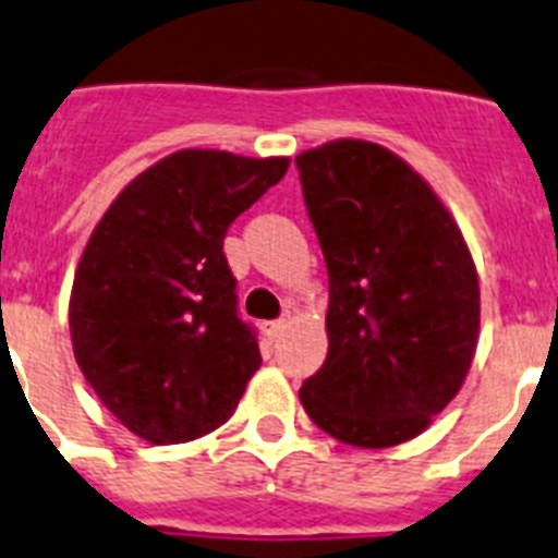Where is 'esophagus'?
<instances>
[{
  "label": "esophagus",
  "instance_id": "34e87169",
  "mask_svg": "<svg viewBox=\"0 0 558 558\" xmlns=\"http://www.w3.org/2000/svg\"><path fill=\"white\" fill-rule=\"evenodd\" d=\"M283 328H286L283 319H269V323H264L266 339H269V342H278L280 333H283Z\"/></svg>",
  "mask_w": 558,
  "mask_h": 558
}]
</instances>
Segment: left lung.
I'll return each instance as SVG.
<instances>
[{
	"instance_id": "left-lung-1",
	"label": "left lung",
	"mask_w": 558,
	"mask_h": 558,
	"mask_svg": "<svg viewBox=\"0 0 558 558\" xmlns=\"http://www.w3.org/2000/svg\"><path fill=\"white\" fill-rule=\"evenodd\" d=\"M328 269V356L300 387L331 438L385 449L424 433L477 348L469 246L424 179L376 143L333 140L294 159Z\"/></svg>"
}]
</instances>
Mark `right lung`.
<instances>
[{"label":"right lung","mask_w":558,"mask_h":558,"mask_svg":"<svg viewBox=\"0 0 558 558\" xmlns=\"http://www.w3.org/2000/svg\"><path fill=\"white\" fill-rule=\"evenodd\" d=\"M286 168V157L177 151L129 182L92 232L72 283V351L106 410L143 440L213 433L260 367L225 235Z\"/></svg>","instance_id":"right-lung-1"}]
</instances>
